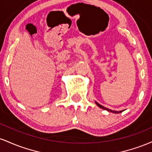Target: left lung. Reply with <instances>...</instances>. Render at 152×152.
<instances>
[{
  "label": "left lung",
  "instance_id": "1",
  "mask_svg": "<svg viewBox=\"0 0 152 152\" xmlns=\"http://www.w3.org/2000/svg\"><path fill=\"white\" fill-rule=\"evenodd\" d=\"M96 105L98 106H99V107L100 108H102V109H105V110H107L108 111H110V112H113V113H115V114H116V113H121L122 111H112V110H111V109H107V108H106V107H104V106H102L101 105V104H98V103L97 102H96Z\"/></svg>",
  "mask_w": 152,
  "mask_h": 152
}]
</instances>
